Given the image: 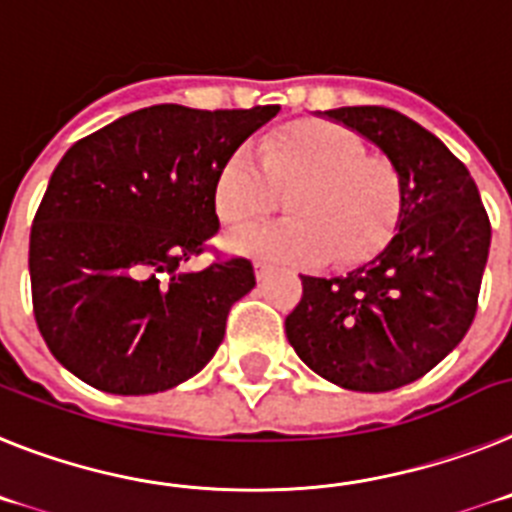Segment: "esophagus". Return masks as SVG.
<instances>
[{
    "label": "esophagus",
    "instance_id": "esophagus-1",
    "mask_svg": "<svg viewBox=\"0 0 512 512\" xmlns=\"http://www.w3.org/2000/svg\"><path fill=\"white\" fill-rule=\"evenodd\" d=\"M255 275H257V281H268L270 265H265V262H255Z\"/></svg>",
    "mask_w": 512,
    "mask_h": 512
}]
</instances>
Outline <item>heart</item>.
I'll return each instance as SVG.
<instances>
[{
	"label": "heart",
	"mask_w": 512,
	"mask_h": 512,
	"mask_svg": "<svg viewBox=\"0 0 512 512\" xmlns=\"http://www.w3.org/2000/svg\"><path fill=\"white\" fill-rule=\"evenodd\" d=\"M270 185L291 190V216L229 234L231 250L281 265H317L327 252L350 260L373 250L397 221L402 182L391 159L371 154L361 136L332 121H293L250 149H234L213 180V208L242 224L268 206Z\"/></svg>",
	"instance_id": "obj_1"
}]
</instances>
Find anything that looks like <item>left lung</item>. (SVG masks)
<instances>
[{
  "label": "left lung",
  "instance_id": "8db88e82",
  "mask_svg": "<svg viewBox=\"0 0 512 512\" xmlns=\"http://www.w3.org/2000/svg\"><path fill=\"white\" fill-rule=\"evenodd\" d=\"M322 118L379 146L402 182L394 237L345 275H301L286 337L322 379L391 391L435 368L469 332L490 255V219L469 170L438 136L379 105Z\"/></svg>",
  "mask_w": 512,
  "mask_h": 512
}]
</instances>
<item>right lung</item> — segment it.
Returning a JSON list of instances; mask_svg holds the SVG:
<instances>
[{
    "label": "right lung",
    "instance_id": "obj_1",
    "mask_svg": "<svg viewBox=\"0 0 512 512\" xmlns=\"http://www.w3.org/2000/svg\"><path fill=\"white\" fill-rule=\"evenodd\" d=\"M278 110L151 105L61 157L30 229V286L38 330L66 371L139 397L211 361L255 270L244 257L198 273L182 265L219 231V167Z\"/></svg>",
    "mask_w": 512,
    "mask_h": 512
}]
</instances>
